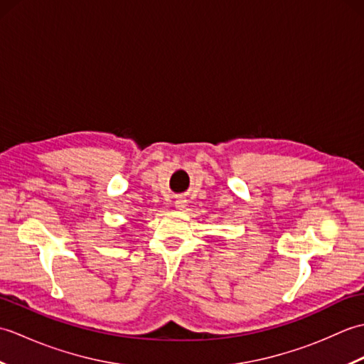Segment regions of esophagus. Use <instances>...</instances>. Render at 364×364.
<instances>
[{"label":"esophagus","instance_id":"34e87169","mask_svg":"<svg viewBox=\"0 0 364 364\" xmlns=\"http://www.w3.org/2000/svg\"><path fill=\"white\" fill-rule=\"evenodd\" d=\"M186 206H188V202H186V200H183V198H178L175 202V208H176V210H180V211L186 210Z\"/></svg>","mask_w":364,"mask_h":364}]
</instances>
